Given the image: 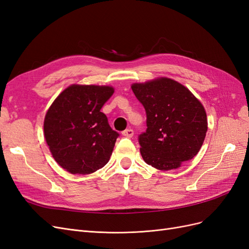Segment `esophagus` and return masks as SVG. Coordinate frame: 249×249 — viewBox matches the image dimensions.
<instances>
[{
	"instance_id": "1",
	"label": "esophagus",
	"mask_w": 249,
	"mask_h": 249,
	"mask_svg": "<svg viewBox=\"0 0 249 249\" xmlns=\"http://www.w3.org/2000/svg\"><path fill=\"white\" fill-rule=\"evenodd\" d=\"M123 135L124 137H127V138H132L134 136V131L132 129H126L123 132Z\"/></svg>"
}]
</instances>
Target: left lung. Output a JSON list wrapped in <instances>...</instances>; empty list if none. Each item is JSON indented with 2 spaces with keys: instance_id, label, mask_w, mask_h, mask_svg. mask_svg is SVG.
I'll list each match as a JSON object with an SVG mask.
<instances>
[{
  "instance_id": "8db88e82",
  "label": "left lung",
  "mask_w": 249,
  "mask_h": 249,
  "mask_svg": "<svg viewBox=\"0 0 249 249\" xmlns=\"http://www.w3.org/2000/svg\"><path fill=\"white\" fill-rule=\"evenodd\" d=\"M132 90L146 113L147 129L138 137L145 163L170 170L193 159L208 122L205 108L190 90L168 78L134 84Z\"/></svg>"
}]
</instances>
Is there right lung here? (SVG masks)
Listing matches in <instances>:
<instances>
[{
  "mask_svg": "<svg viewBox=\"0 0 249 249\" xmlns=\"http://www.w3.org/2000/svg\"><path fill=\"white\" fill-rule=\"evenodd\" d=\"M113 92L110 86L71 85L48 110L44 137L66 171L89 175L108 163L119 134L111 129L101 109Z\"/></svg>",
  "mask_w": 249,
  "mask_h": 249,
  "instance_id": "1",
  "label": "right lung"
}]
</instances>
